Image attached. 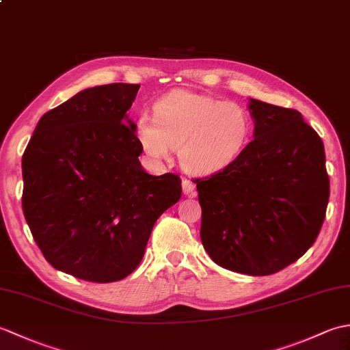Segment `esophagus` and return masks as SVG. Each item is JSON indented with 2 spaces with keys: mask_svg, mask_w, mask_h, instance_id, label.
Returning a JSON list of instances; mask_svg holds the SVG:
<instances>
[{
  "mask_svg": "<svg viewBox=\"0 0 350 350\" xmlns=\"http://www.w3.org/2000/svg\"><path fill=\"white\" fill-rule=\"evenodd\" d=\"M182 189H183V194L185 196H188V197L196 196V183L191 182L189 179H183Z\"/></svg>",
  "mask_w": 350,
  "mask_h": 350,
  "instance_id": "34e87169",
  "label": "esophagus"
}]
</instances>
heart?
<instances>
[{
	"label": "heart",
	"mask_w": 350,
	"mask_h": 350,
	"mask_svg": "<svg viewBox=\"0 0 350 350\" xmlns=\"http://www.w3.org/2000/svg\"><path fill=\"white\" fill-rule=\"evenodd\" d=\"M135 135L154 161L168 159L177 146L180 165L207 176L241 158L252 135V118L243 107L212 96L174 90L154 102L153 117L141 113Z\"/></svg>",
	"instance_id": "obj_1"
}]
</instances>
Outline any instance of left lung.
<instances>
[{"label":"left lung","mask_w":350,"mask_h":350,"mask_svg":"<svg viewBox=\"0 0 350 350\" xmlns=\"http://www.w3.org/2000/svg\"><path fill=\"white\" fill-rule=\"evenodd\" d=\"M254 139L233 165L197 179L203 247L228 271L263 277L314 243L329 200L325 147L296 109L250 99Z\"/></svg>","instance_id":"1"}]
</instances>
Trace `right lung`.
Returning <instances> with one entry per match:
<instances>
[{"label": "right lung", "mask_w": 350, "mask_h": 350, "mask_svg": "<svg viewBox=\"0 0 350 350\" xmlns=\"http://www.w3.org/2000/svg\"><path fill=\"white\" fill-rule=\"evenodd\" d=\"M138 84L85 88L43 114L22 156V209L55 269L93 282L137 269L156 219L182 196L173 173L152 176L128 109Z\"/></svg>", "instance_id": "add662e5"}]
</instances>
